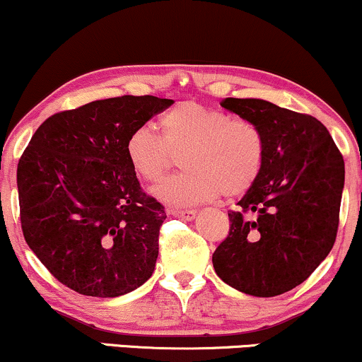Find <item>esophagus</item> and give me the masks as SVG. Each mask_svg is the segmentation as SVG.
<instances>
[{"instance_id":"esophagus-1","label":"esophagus","mask_w":362,"mask_h":362,"mask_svg":"<svg viewBox=\"0 0 362 362\" xmlns=\"http://www.w3.org/2000/svg\"><path fill=\"white\" fill-rule=\"evenodd\" d=\"M168 213L169 215L181 218V220H186V221L194 220V216H196L194 209H168Z\"/></svg>"}]
</instances>
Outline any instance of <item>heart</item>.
<instances>
[{
  "label": "heart",
  "instance_id": "heart-1",
  "mask_svg": "<svg viewBox=\"0 0 362 362\" xmlns=\"http://www.w3.org/2000/svg\"><path fill=\"white\" fill-rule=\"evenodd\" d=\"M160 137L149 127L127 136L126 158L147 182H159L182 156L181 174L164 181L154 194L173 206H189L223 194L238 198L252 189L265 163V136L255 122L233 119L196 100L180 102L159 119Z\"/></svg>",
  "mask_w": 362,
  "mask_h": 362
}]
</instances>
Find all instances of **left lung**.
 <instances>
[{"label":"left lung","instance_id":"8db88e82","mask_svg":"<svg viewBox=\"0 0 362 362\" xmlns=\"http://www.w3.org/2000/svg\"><path fill=\"white\" fill-rule=\"evenodd\" d=\"M265 136V163L252 189L230 211V231L213 253L223 282L255 297L296 288L334 247L344 159L331 134L309 114L260 99L221 100Z\"/></svg>","mask_w":362,"mask_h":362}]
</instances>
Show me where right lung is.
Instances as JSON below:
<instances>
[{
    "label": "right lung",
    "instance_id": "1",
    "mask_svg": "<svg viewBox=\"0 0 362 362\" xmlns=\"http://www.w3.org/2000/svg\"><path fill=\"white\" fill-rule=\"evenodd\" d=\"M171 99L122 95L53 114L18 163L23 236L65 287L119 297L153 275L164 206L129 166L127 136Z\"/></svg>",
    "mask_w": 362,
    "mask_h": 362
}]
</instances>
